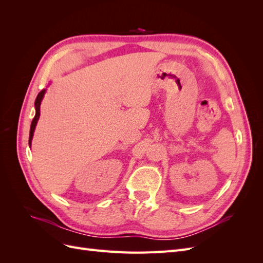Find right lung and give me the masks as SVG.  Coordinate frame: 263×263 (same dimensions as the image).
<instances>
[{
  "label": "right lung",
  "instance_id": "add662e5",
  "mask_svg": "<svg viewBox=\"0 0 263 263\" xmlns=\"http://www.w3.org/2000/svg\"><path fill=\"white\" fill-rule=\"evenodd\" d=\"M46 90H43L38 93L37 98H36V101H35V108H36V115L35 117L33 118V122H31V125H30V132H29V145L31 142V139H33V135H34V130H35V127H36V124H37V121L39 118V115H41V103H42V100L44 98V94H45Z\"/></svg>",
  "mask_w": 263,
  "mask_h": 263
}]
</instances>
